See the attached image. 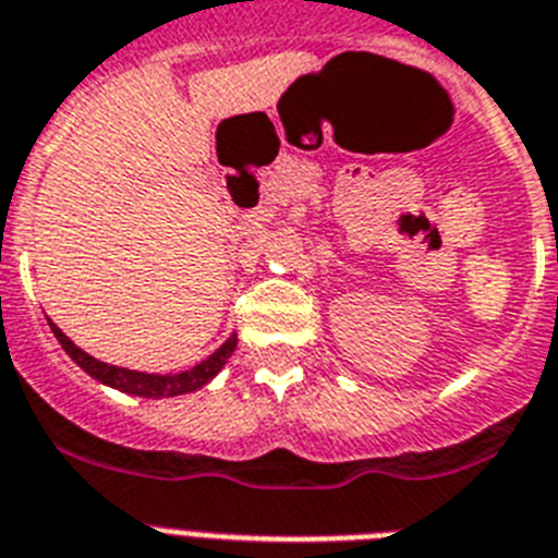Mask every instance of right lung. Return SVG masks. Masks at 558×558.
Returning <instances> with one entry per match:
<instances>
[{
  "label": "right lung",
  "instance_id": "right-lung-1",
  "mask_svg": "<svg viewBox=\"0 0 558 558\" xmlns=\"http://www.w3.org/2000/svg\"><path fill=\"white\" fill-rule=\"evenodd\" d=\"M50 330L59 339V344L64 348V353L87 373V376H94L96 381H102L108 388H117L122 393H133V396H145V399H165V396H182V393H193V390H199L202 385L214 379L216 373L222 371L225 362L230 359V353L236 351V333L230 336L228 342L214 351L205 362H199L191 371L182 373H142V371H128V367H117V365H105L99 359H94L90 353H85L82 348L68 339L62 330L50 322Z\"/></svg>",
  "mask_w": 558,
  "mask_h": 558
}]
</instances>
